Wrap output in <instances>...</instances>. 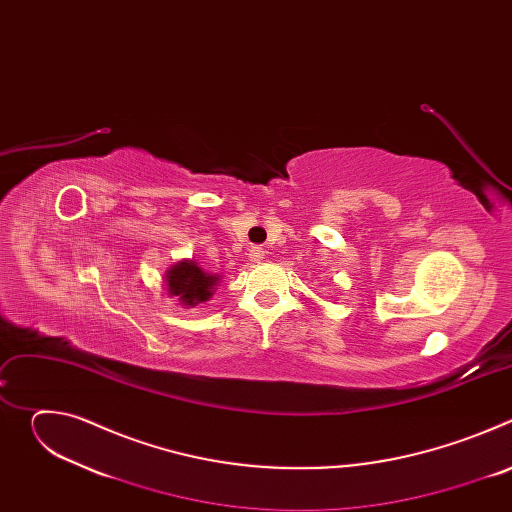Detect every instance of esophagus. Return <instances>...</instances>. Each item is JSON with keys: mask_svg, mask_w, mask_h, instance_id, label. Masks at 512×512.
I'll use <instances>...</instances> for the list:
<instances>
[{"mask_svg": "<svg viewBox=\"0 0 512 512\" xmlns=\"http://www.w3.org/2000/svg\"><path fill=\"white\" fill-rule=\"evenodd\" d=\"M249 259H251V261H263V259H265L263 247H251V249H249Z\"/></svg>", "mask_w": 512, "mask_h": 512, "instance_id": "1", "label": "esophagus"}]
</instances>
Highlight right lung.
I'll use <instances>...</instances> for the list:
<instances>
[{"instance_id":"obj_1","label":"right lung","mask_w":512,"mask_h":512,"mask_svg":"<svg viewBox=\"0 0 512 512\" xmlns=\"http://www.w3.org/2000/svg\"><path fill=\"white\" fill-rule=\"evenodd\" d=\"M218 283V275H210L202 271L196 261H180L172 265L166 273L168 294L176 296L178 302L186 308H194L196 304L208 302L214 285Z\"/></svg>"}]
</instances>
